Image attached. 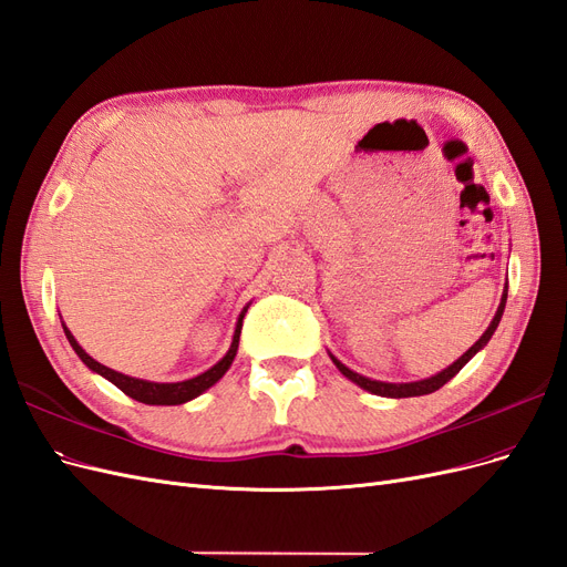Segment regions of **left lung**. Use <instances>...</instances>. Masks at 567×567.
I'll return each instance as SVG.
<instances>
[{"label":"left lung","mask_w":567,"mask_h":567,"mask_svg":"<svg viewBox=\"0 0 567 567\" xmlns=\"http://www.w3.org/2000/svg\"><path fill=\"white\" fill-rule=\"evenodd\" d=\"M506 291H508V287L504 289V295H502V303H499V308H497V316L492 318V322H489V327L485 330V334L471 346V349L456 360V362H452L447 370H443L441 374H435V377H431V379H424V381H412V383H386V381H372V379H368V377H360V374H355L353 370H349L346 368V364H341L337 358H332L334 360V364L339 368V372L343 374V377H349L351 381H355L360 389H364V391H370V393H374V395H386V398H412V395H426V393H433V391H437L441 386H445V383L460 372L464 364L476 355L483 346L489 341V337L495 334V330H497V324H499V320H502V313H504V306H506Z\"/></svg>","instance_id":"obj_1"}]
</instances>
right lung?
<instances>
[{
    "instance_id": "obj_1",
    "label": "right lung",
    "mask_w": 567,
    "mask_h": 567,
    "mask_svg": "<svg viewBox=\"0 0 567 567\" xmlns=\"http://www.w3.org/2000/svg\"><path fill=\"white\" fill-rule=\"evenodd\" d=\"M63 330H65V337H68L70 346H72V349H75V353L80 355V360L86 364V368L99 372L107 381H113L122 393H126L130 398L138 400V403H145V405H181V403H188V400L197 398L199 393L207 391L209 386H214V383L228 372L230 362H233V358L237 353V343H240L243 316H240V322H237V330H235V337H233V343H230L228 353L221 360H218L212 370H207L205 374H199V377L188 379V381H178V383H155V381H143V379L120 374V372H115L111 368H105V364L96 362L91 355H86L82 346L75 341V337L70 334V330H68L65 324H63Z\"/></svg>"
}]
</instances>
